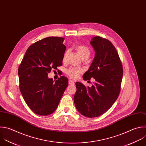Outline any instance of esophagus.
I'll use <instances>...</instances> for the list:
<instances>
[{
	"label": "esophagus",
	"instance_id": "esophagus-1",
	"mask_svg": "<svg viewBox=\"0 0 146 146\" xmlns=\"http://www.w3.org/2000/svg\"><path fill=\"white\" fill-rule=\"evenodd\" d=\"M74 81H73L72 80H69V85H74Z\"/></svg>",
	"mask_w": 146,
	"mask_h": 146
}]
</instances>
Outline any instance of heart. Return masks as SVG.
I'll return each instance as SVG.
<instances>
[{"mask_svg":"<svg viewBox=\"0 0 146 146\" xmlns=\"http://www.w3.org/2000/svg\"><path fill=\"white\" fill-rule=\"evenodd\" d=\"M76 50L80 57L82 60L88 59L90 55V48L84 45L77 46L76 47ZM68 54V52L66 51L63 56V61L66 60L67 56ZM82 73V70L79 68H70L66 70V74L72 79H77L79 77L80 74Z\"/></svg>","mask_w":146,"mask_h":146,"instance_id":"heart-1","label":"heart"}]
</instances>
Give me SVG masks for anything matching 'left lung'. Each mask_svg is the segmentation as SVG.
I'll list each match as a JSON object with an SVG mask.
<instances>
[{"label": "left lung", "mask_w": 146, "mask_h": 146, "mask_svg": "<svg viewBox=\"0 0 146 146\" xmlns=\"http://www.w3.org/2000/svg\"><path fill=\"white\" fill-rule=\"evenodd\" d=\"M90 43L95 56L82 77L85 81L93 78L96 82L91 87L86 88L77 82L74 102L81 114L92 118L106 112L117 100L123 70L116 48L109 40L97 36Z\"/></svg>", "instance_id": "obj_1"}]
</instances>
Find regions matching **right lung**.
<instances>
[{"instance_id":"right-lung-1","label":"right lung","mask_w":146,"mask_h":146,"mask_svg":"<svg viewBox=\"0 0 146 146\" xmlns=\"http://www.w3.org/2000/svg\"><path fill=\"white\" fill-rule=\"evenodd\" d=\"M64 39L50 36L35 42L27 48L19 66L20 91L27 105L37 115L53 113L68 86L66 77L61 76L54 82L47 76L62 64L66 48Z\"/></svg>"}]
</instances>
